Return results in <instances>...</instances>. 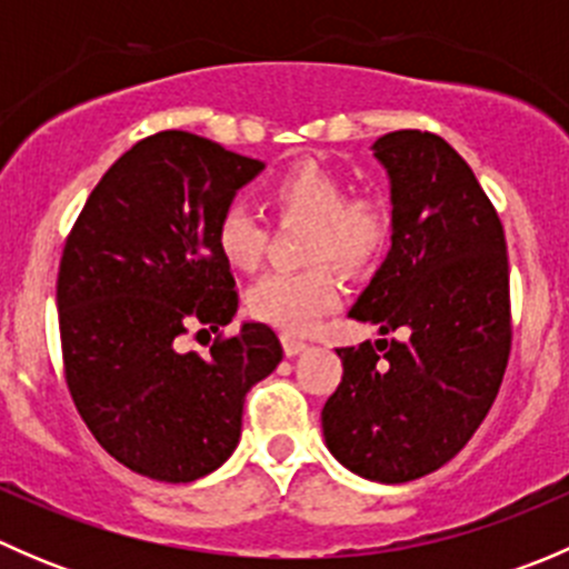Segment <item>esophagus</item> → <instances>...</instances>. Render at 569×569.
Here are the masks:
<instances>
[{
	"mask_svg": "<svg viewBox=\"0 0 569 569\" xmlns=\"http://www.w3.org/2000/svg\"><path fill=\"white\" fill-rule=\"evenodd\" d=\"M280 341H283V352L289 355V358H295V355L306 352V349H308V341H302V338H297V336H289V332H286Z\"/></svg>",
	"mask_w": 569,
	"mask_h": 569,
	"instance_id": "34e87169",
	"label": "esophagus"
}]
</instances>
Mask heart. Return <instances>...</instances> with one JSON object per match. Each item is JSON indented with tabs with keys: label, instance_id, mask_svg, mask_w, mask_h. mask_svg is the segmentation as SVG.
<instances>
[{
	"label": "heart",
	"instance_id": "b5f03b06",
	"mask_svg": "<svg viewBox=\"0 0 569 569\" xmlns=\"http://www.w3.org/2000/svg\"><path fill=\"white\" fill-rule=\"evenodd\" d=\"M278 217L308 220L306 269H274L248 291L256 319L289 332L311 330L338 302V272H366L388 256L396 242V206L380 189H355L330 164L300 159L269 183ZM269 228L252 206L231 200L214 222V244L228 267L252 272L267 252Z\"/></svg>",
	"mask_w": 569,
	"mask_h": 569
}]
</instances>
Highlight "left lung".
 Returning <instances> with one entry per match:
<instances>
[{
    "label": "left lung",
    "mask_w": 569,
    "mask_h": 569,
    "mask_svg": "<svg viewBox=\"0 0 569 569\" xmlns=\"http://www.w3.org/2000/svg\"><path fill=\"white\" fill-rule=\"evenodd\" d=\"M375 157L391 173L396 242L349 317L405 338L336 349L343 375L321 427L338 462L401 485L449 462L496 401L512 349L509 256L496 206L443 137L391 131Z\"/></svg>",
    "instance_id": "left-lung-1"
}]
</instances>
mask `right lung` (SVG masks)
<instances>
[{"mask_svg": "<svg viewBox=\"0 0 569 569\" xmlns=\"http://www.w3.org/2000/svg\"><path fill=\"white\" fill-rule=\"evenodd\" d=\"M263 164L189 131H159L123 153L79 211L57 272L66 386L107 455L183 485L231 457L244 396L283 360L272 327L237 313L214 222ZM203 323L209 356L177 338Z\"/></svg>", "mask_w": 569, "mask_h": 569, "instance_id": "add662e5", "label": "right lung"}]
</instances>
